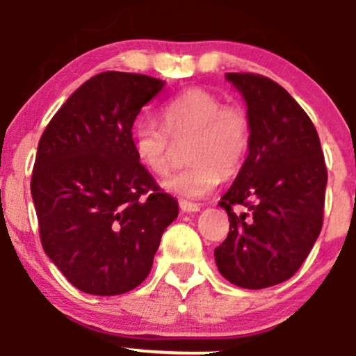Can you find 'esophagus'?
Segmentation results:
<instances>
[{"label":"esophagus","instance_id":"34e87169","mask_svg":"<svg viewBox=\"0 0 356 356\" xmlns=\"http://www.w3.org/2000/svg\"><path fill=\"white\" fill-rule=\"evenodd\" d=\"M179 206H181V209L184 212H197V211H201V206H197V204L189 202V201H181V202H179Z\"/></svg>","mask_w":356,"mask_h":356}]
</instances>
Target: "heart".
Instances as JSON below:
<instances>
[{
	"instance_id": "heart-1",
	"label": "heart",
	"mask_w": 356,
	"mask_h": 356,
	"mask_svg": "<svg viewBox=\"0 0 356 356\" xmlns=\"http://www.w3.org/2000/svg\"><path fill=\"white\" fill-rule=\"evenodd\" d=\"M164 129L150 120L134 127V150L145 169L169 172L175 144H186L184 169L164 181V187L186 199H201L218 186L220 174L232 175L246 161L251 144V118L238 104H224L206 88H191L161 110Z\"/></svg>"
}]
</instances>
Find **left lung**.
<instances>
[{"mask_svg":"<svg viewBox=\"0 0 356 356\" xmlns=\"http://www.w3.org/2000/svg\"><path fill=\"white\" fill-rule=\"evenodd\" d=\"M251 118L249 154L219 206L229 232L214 249L227 281L263 289L289 280L320 236L328 181L312 118L280 83L257 73H226ZM234 205L248 211L236 215Z\"/></svg>","mask_w":356,"mask_h":356,"instance_id":"left-lung-1","label":"left lung"}]
</instances>
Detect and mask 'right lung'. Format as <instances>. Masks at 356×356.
Masks as SVG:
<instances>
[{"label": "right lung", "instance_id": "add662e5", "mask_svg": "<svg viewBox=\"0 0 356 356\" xmlns=\"http://www.w3.org/2000/svg\"><path fill=\"white\" fill-rule=\"evenodd\" d=\"M162 88L149 75L102 72L72 93L38 142L31 195L40 241L88 295L137 288L179 214L134 150V122Z\"/></svg>", "mask_w": 356, "mask_h": 356}]
</instances>
